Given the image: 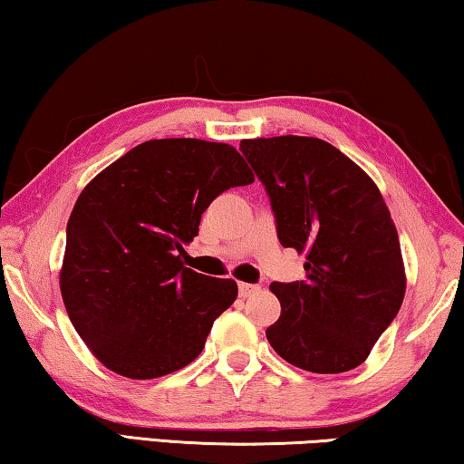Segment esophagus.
Segmentation results:
<instances>
[{
  "instance_id": "34e87169",
  "label": "esophagus",
  "mask_w": 464,
  "mask_h": 464,
  "mask_svg": "<svg viewBox=\"0 0 464 464\" xmlns=\"http://www.w3.org/2000/svg\"><path fill=\"white\" fill-rule=\"evenodd\" d=\"M256 290H259V286H256V284H246V282H240V284H238V295H240L242 298L255 295Z\"/></svg>"
}]
</instances>
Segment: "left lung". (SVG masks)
I'll return each instance as SVG.
<instances>
[{
  "mask_svg": "<svg viewBox=\"0 0 464 464\" xmlns=\"http://www.w3.org/2000/svg\"><path fill=\"white\" fill-rule=\"evenodd\" d=\"M240 151L267 190L282 246L306 259L304 280L269 286L282 304L269 344L304 372H351L394 322L406 290L380 188L322 139H246Z\"/></svg>",
  "mask_w": 464,
  "mask_h": 464,
  "instance_id": "obj_1",
  "label": "left lung"
}]
</instances>
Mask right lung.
Returning <instances> with one entry per match:
<instances>
[{
  "label": "right lung",
  "instance_id": "obj_1",
  "mask_svg": "<svg viewBox=\"0 0 464 464\" xmlns=\"http://www.w3.org/2000/svg\"><path fill=\"white\" fill-rule=\"evenodd\" d=\"M253 180L224 142L155 139L84 187L68 219L60 288L78 336L105 367L153 380L201 354L238 286L184 267V245L213 198Z\"/></svg>",
  "mask_w": 464,
  "mask_h": 464
}]
</instances>
